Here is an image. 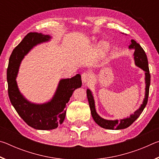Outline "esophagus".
<instances>
[{
    "mask_svg": "<svg viewBox=\"0 0 159 159\" xmlns=\"http://www.w3.org/2000/svg\"><path fill=\"white\" fill-rule=\"evenodd\" d=\"M90 78V74L89 73H88V72H85V73H83L81 76V80H82L83 84V85L87 84L88 81H89Z\"/></svg>",
    "mask_w": 159,
    "mask_h": 159,
    "instance_id": "esophagus-1",
    "label": "esophagus"
}]
</instances>
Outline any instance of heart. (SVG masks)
Masks as SVG:
<instances>
[{
  "label": "heart",
  "instance_id": "heart-1",
  "mask_svg": "<svg viewBox=\"0 0 159 159\" xmlns=\"http://www.w3.org/2000/svg\"><path fill=\"white\" fill-rule=\"evenodd\" d=\"M99 48L102 55H105L109 51V45L106 42H101L99 45Z\"/></svg>",
  "mask_w": 159,
  "mask_h": 159
}]
</instances>
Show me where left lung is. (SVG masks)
<instances>
[{
    "label": "left lung",
    "mask_w": 159,
    "mask_h": 159,
    "mask_svg": "<svg viewBox=\"0 0 159 159\" xmlns=\"http://www.w3.org/2000/svg\"><path fill=\"white\" fill-rule=\"evenodd\" d=\"M129 49H133L134 50L133 57L134 60V64L137 66L139 67L145 72V95L143 102L139 107V108L136 110L134 112V114H131L130 116L123 118L120 120H107L104 118L99 116V114L96 111L95 109V99L92 92L90 89H87V97L89 102V105L90 108L91 115L97 124L99 125L100 127L108 129V130H120V129H125L130 126L138 118L142 112L143 111L144 109L146 107L148 101V97H149V86H150V74L149 69V64H148L147 57L145 53L144 50H143L140 45L138 43L133 39L131 40L130 44L128 46Z\"/></svg>",
    "instance_id": "obj_1"
}]
</instances>
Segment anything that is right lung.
<instances>
[{
	"label": "right lung",
	"mask_w": 159,
	"mask_h": 159,
	"mask_svg": "<svg viewBox=\"0 0 159 159\" xmlns=\"http://www.w3.org/2000/svg\"><path fill=\"white\" fill-rule=\"evenodd\" d=\"M51 39L49 35L29 33L13 50L7 70L8 95L11 104L27 125L36 130H52L61 124L65 118L66 104L74 91L82 85L80 74L71 79H61L52 99L43 104L33 103L21 93L16 78L21 61L34 47L50 41Z\"/></svg>",
	"instance_id": "1"
}]
</instances>
